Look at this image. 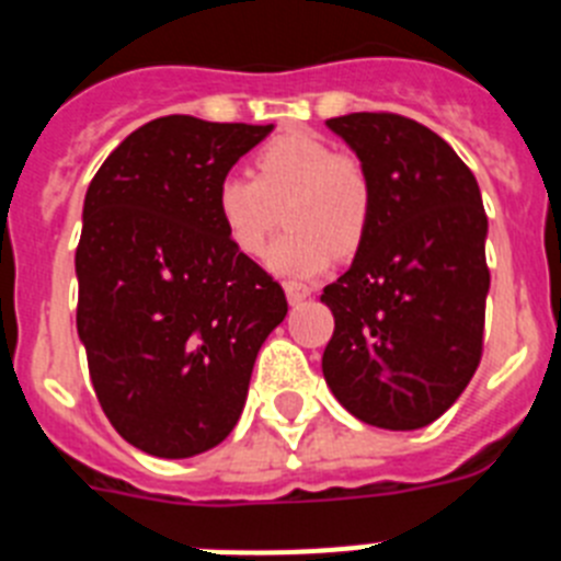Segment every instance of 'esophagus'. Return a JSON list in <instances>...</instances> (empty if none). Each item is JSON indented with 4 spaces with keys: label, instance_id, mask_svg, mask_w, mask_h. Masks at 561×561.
<instances>
[{
    "label": "esophagus",
    "instance_id": "obj_1",
    "mask_svg": "<svg viewBox=\"0 0 561 561\" xmlns=\"http://www.w3.org/2000/svg\"><path fill=\"white\" fill-rule=\"evenodd\" d=\"M286 289V300H289L291 306L295 304H304L306 297H311V289L306 284H297V280H289V284L284 286Z\"/></svg>",
    "mask_w": 561,
    "mask_h": 561
}]
</instances>
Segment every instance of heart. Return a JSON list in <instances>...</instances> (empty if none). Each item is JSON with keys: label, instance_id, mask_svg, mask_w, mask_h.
Here are the masks:
<instances>
[{"label": "heart", "instance_id": "heart-1", "mask_svg": "<svg viewBox=\"0 0 561 561\" xmlns=\"http://www.w3.org/2000/svg\"><path fill=\"white\" fill-rule=\"evenodd\" d=\"M284 207L286 232L270 255L280 275L314 277L362 244L370 216L365 171L306 131L280 134L255 153V180L230 173L216 187V213L241 255L261 257Z\"/></svg>", "mask_w": 561, "mask_h": 561}]
</instances>
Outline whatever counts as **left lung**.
Returning <instances> with one entry per match:
<instances>
[{
  "instance_id": "left-lung-1",
  "label": "left lung",
  "mask_w": 561,
  "mask_h": 561,
  "mask_svg": "<svg viewBox=\"0 0 561 561\" xmlns=\"http://www.w3.org/2000/svg\"><path fill=\"white\" fill-rule=\"evenodd\" d=\"M325 126L359 157L368 230L323 289L334 334L323 376L370 427L421 430L447 413L483 351L485 221L474 173L427 126L354 112Z\"/></svg>"
}]
</instances>
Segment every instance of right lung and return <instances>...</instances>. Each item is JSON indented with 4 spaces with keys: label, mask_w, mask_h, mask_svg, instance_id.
Returning a JSON list of instances; mask_svg holds the SVG:
<instances>
[{
    "label": "right lung",
    "mask_w": 561,
    "mask_h": 561,
    "mask_svg": "<svg viewBox=\"0 0 561 561\" xmlns=\"http://www.w3.org/2000/svg\"><path fill=\"white\" fill-rule=\"evenodd\" d=\"M275 126L168 114L114 148L83 199L78 336L112 427L157 458L213 449L241 419L286 295L225 236L216 187Z\"/></svg>",
    "instance_id": "1"
}]
</instances>
